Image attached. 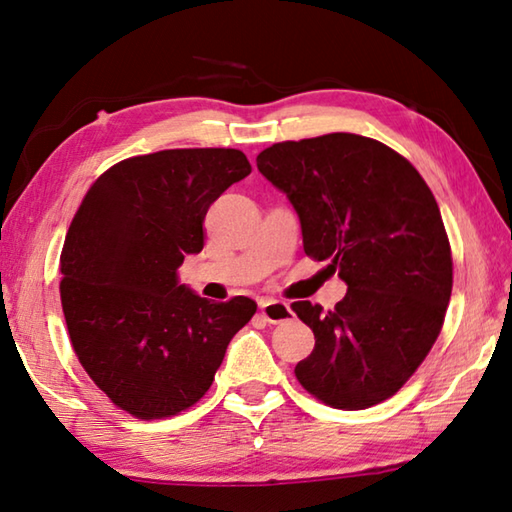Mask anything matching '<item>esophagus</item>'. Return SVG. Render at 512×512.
I'll return each mask as SVG.
<instances>
[{"instance_id": "34e87169", "label": "esophagus", "mask_w": 512, "mask_h": 512, "mask_svg": "<svg viewBox=\"0 0 512 512\" xmlns=\"http://www.w3.org/2000/svg\"><path fill=\"white\" fill-rule=\"evenodd\" d=\"M258 307H260V314L265 316V321L267 323H274V325L285 323V321H289V318L294 316L292 307H289L283 301H272V298H267V301H260Z\"/></svg>"}]
</instances>
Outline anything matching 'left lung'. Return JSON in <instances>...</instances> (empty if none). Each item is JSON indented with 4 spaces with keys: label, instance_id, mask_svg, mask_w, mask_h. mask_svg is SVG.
Returning <instances> with one entry per match:
<instances>
[{
    "label": "left lung",
    "instance_id": "obj_1",
    "mask_svg": "<svg viewBox=\"0 0 512 512\" xmlns=\"http://www.w3.org/2000/svg\"><path fill=\"white\" fill-rule=\"evenodd\" d=\"M258 171L301 220L303 249L347 285L323 312L298 301L316 345L296 379L332 408L363 410L406 383L441 332L452 256L426 180L383 142L327 133L260 151Z\"/></svg>",
    "mask_w": 512,
    "mask_h": 512
}]
</instances>
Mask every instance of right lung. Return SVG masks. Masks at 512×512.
<instances>
[{
    "instance_id": "right-lung-1",
    "label": "right lung",
    "mask_w": 512,
    "mask_h": 512,
    "mask_svg": "<svg viewBox=\"0 0 512 512\" xmlns=\"http://www.w3.org/2000/svg\"><path fill=\"white\" fill-rule=\"evenodd\" d=\"M252 173L238 149H167L113 165L86 191L62 249V310L93 383L138 419L173 417L211 388L256 303H211L178 267L205 245L211 202Z\"/></svg>"
}]
</instances>
